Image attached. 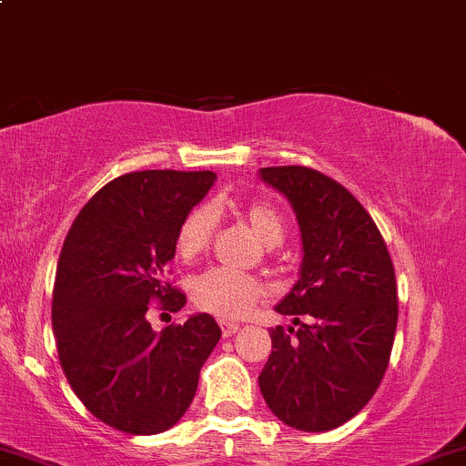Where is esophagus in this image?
<instances>
[{
    "label": "esophagus",
    "instance_id": "esophagus-1",
    "mask_svg": "<svg viewBox=\"0 0 466 466\" xmlns=\"http://www.w3.org/2000/svg\"><path fill=\"white\" fill-rule=\"evenodd\" d=\"M218 328H221L223 339H229L238 332V323H229V321H218Z\"/></svg>",
    "mask_w": 466,
    "mask_h": 466
}]
</instances>
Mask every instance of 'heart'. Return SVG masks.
I'll return each instance as SVG.
<instances>
[{"instance_id":"heart-1","label":"heart","mask_w":466,"mask_h":466,"mask_svg":"<svg viewBox=\"0 0 466 466\" xmlns=\"http://www.w3.org/2000/svg\"><path fill=\"white\" fill-rule=\"evenodd\" d=\"M243 217L249 228L276 248L284 240L287 226L279 212L267 201L254 199L243 206ZM218 223V212L215 206L201 204L193 208L179 223L176 249L184 260H193L210 245ZM267 295L265 282L245 273L228 271V268H208L190 279V299L199 310L210 312L218 319H243L249 315L262 297Z\"/></svg>"}]
</instances>
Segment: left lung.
<instances>
[{
  "instance_id": "left-lung-1",
  "label": "left lung",
  "mask_w": 466,
  "mask_h": 466,
  "mask_svg": "<svg viewBox=\"0 0 466 466\" xmlns=\"http://www.w3.org/2000/svg\"><path fill=\"white\" fill-rule=\"evenodd\" d=\"M260 176L293 206L304 262L276 308L299 328H271L273 350L258 384L279 421L328 431L367 406L389 367L393 260L371 215L343 184L299 165L265 167Z\"/></svg>"
}]
</instances>
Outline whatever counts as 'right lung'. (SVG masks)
<instances>
[{
	"instance_id": "add662e5",
	"label": "right lung",
	"mask_w": 466,
	"mask_h": 466,
	"mask_svg": "<svg viewBox=\"0 0 466 466\" xmlns=\"http://www.w3.org/2000/svg\"><path fill=\"white\" fill-rule=\"evenodd\" d=\"M212 182V171L115 177L80 210L60 251L52 299L60 367L86 410L126 434L173 428L221 339L210 315L162 332L147 321L151 306L177 312L187 304L165 276L179 223Z\"/></svg>"
}]
</instances>
